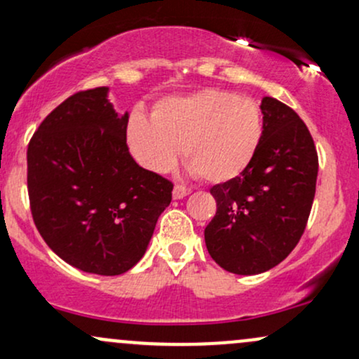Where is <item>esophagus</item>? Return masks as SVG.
I'll return each mask as SVG.
<instances>
[{"label":"esophagus","instance_id":"34e87169","mask_svg":"<svg viewBox=\"0 0 359 359\" xmlns=\"http://www.w3.org/2000/svg\"><path fill=\"white\" fill-rule=\"evenodd\" d=\"M192 191L189 187H185V185H180L177 184L174 187V199H184L185 196H189Z\"/></svg>","mask_w":359,"mask_h":359}]
</instances>
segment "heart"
Wrapping results in <instances>:
<instances>
[{"label":"heart","instance_id":"heart-1","mask_svg":"<svg viewBox=\"0 0 359 359\" xmlns=\"http://www.w3.org/2000/svg\"><path fill=\"white\" fill-rule=\"evenodd\" d=\"M263 135L258 102L222 89L163 97L150 119L133 113L126 128L131 154L148 170H168L182 147L191 172L211 184L240 177L253 163Z\"/></svg>","mask_w":359,"mask_h":359}]
</instances>
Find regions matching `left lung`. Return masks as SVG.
<instances>
[{
  "label": "left lung",
  "mask_w": 359,
  "mask_h": 359,
  "mask_svg": "<svg viewBox=\"0 0 359 359\" xmlns=\"http://www.w3.org/2000/svg\"><path fill=\"white\" fill-rule=\"evenodd\" d=\"M265 135L253 163L211 187L217 211L204 231L221 269L255 275L273 269L297 246L316 196L319 158L306 123L273 97L262 101Z\"/></svg>",
  "instance_id": "obj_1"
}]
</instances>
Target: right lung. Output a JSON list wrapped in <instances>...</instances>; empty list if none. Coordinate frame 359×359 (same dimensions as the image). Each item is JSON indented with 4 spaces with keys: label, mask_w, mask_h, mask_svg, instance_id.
I'll list each match as a JSON object with an SVG mask.
<instances>
[{
    "label": "right lung",
    "mask_w": 359,
    "mask_h": 359,
    "mask_svg": "<svg viewBox=\"0 0 359 359\" xmlns=\"http://www.w3.org/2000/svg\"><path fill=\"white\" fill-rule=\"evenodd\" d=\"M108 88L79 90L28 143L32 217L55 255L82 271L121 275L145 255L174 184L140 167Z\"/></svg>",
    "instance_id": "right-lung-1"
}]
</instances>
